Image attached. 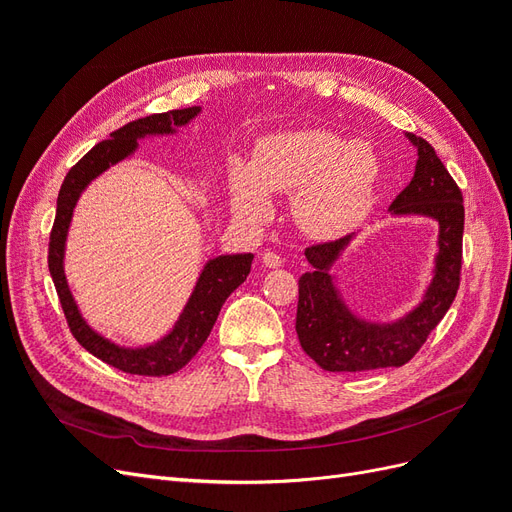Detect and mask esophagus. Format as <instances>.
<instances>
[{
  "label": "esophagus",
  "instance_id": "34e87169",
  "mask_svg": "<svg viewBox=\"0 0 512 512\" xmlns=\"http://www.w3.org/2000/svg\"><path fill=\"white\" fill-rule=\"evenodd\" d=\"M282 256L280 254H275V252H265L262 254V265L265 267H269V269H277V267H282Z\"/></svg>",
  "mask_w": 512,
  "mask_h": 512
}]
</instances>
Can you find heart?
I'll list each match as a JSON object with an SVG mask.
<instances>
[{
    "instance_id": "heart-1",
    "label": "heart",
    "mask_w": 512,
    "mask_h": 512,
    "mask_svg": "<svg viewBox=\"0 0 512 512\" xmlns=\"http://www.w3.org/2000/svg\"><path fill=\"white\" fill-rule=\"evenodd\" d=\"M380 177L374 149L329 130H290L258 141L250 164L230 168V205L247 224L271 218L269 194H292V218L316 239L348 235L369 213Z\"/></svg>"
}]
</instances>
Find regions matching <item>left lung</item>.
Returning a JSON list of instances; mask_svg holds the SVG:
<instances>
[{
  "label": "left lung",
  "instance_id": "8db88e82",
  "mask_svg": "<svg viewBox=\"0 0 512 512\" xmlns=\"http://www.w3.org/2000/svg\"><path fill=\"white\" fill-rule=\"evenodd\" d=\"M416 147L414 177L389 207L395 218L438 222L431 277L412 309L395 320H369L344 299L335 275L337 260L359 232L331 243L312 245L305 258L312 269L299 277L297 335L303 350L327 371H369L401 367L425 344L427 335L455 301L461 271L463 203L461 190L421 136L406 132Z\"/></svg>",
  "mask_w": 512,
  "mask_h": 512
}]
</instances>
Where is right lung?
Masks as SVG:
<instances>
[{
    "label": "right lung",
    "mask_w": 512,
    "mask_h": 512,
    "mask_svg": "<svg viewBox=\"0 0 512 512\" xmlns=\"http://www.w3.org/2000/svg\"><path fill=\"white\" fill-rule=\"evenodd\" d=\"M200 111H203L200 106H188L130 121L128 126L115 130L108 136V141L98 143L70 168L57 196V213L49 243V271L68 318L70 331L85 350L98 356L100 361L126 371V374L168 376L175 374L183 365H188L200 346L207 342L230 292L241 286L245 277L250 275L254 254H222L209 258L200 269L190 297L185 301L173 327L149 344L123 346L91 327L70 290L64 262L74 209L91 181H96L111 166H117L119 162L134 156L138 141L151 136H173L194 121Z\"/></svg>",
    "instance_id": "add662e5"
}]
</instances>
